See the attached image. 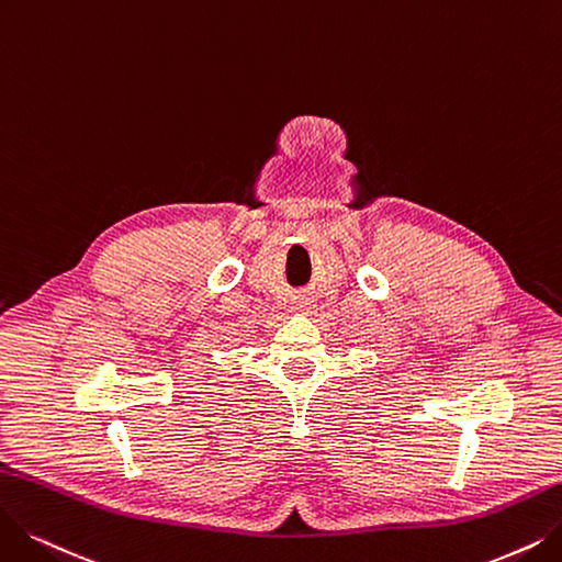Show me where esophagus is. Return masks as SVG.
<instances>
[{"instance_id":"obj_1","label":"esophagus","mask_w":562,"mask_h":562,"mask_svg":"<svg viewBox=\"0 0 562 562\" xmlns=\"http://www.w3.org/2000/svg\"><path fill=\"white\" fill-rule=\"evenodd\" d=\"M297 308H300V311H308V304H300Z\"/></svg>"}]
</instances>
